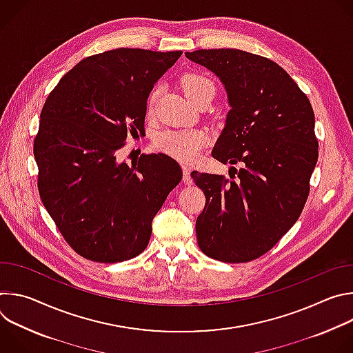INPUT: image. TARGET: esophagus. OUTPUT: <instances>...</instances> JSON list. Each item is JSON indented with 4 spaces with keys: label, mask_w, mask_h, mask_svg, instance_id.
Segmentation results:
<instances>
[{
    "label": "esophagus",
    "mask_w": 353,
    "mask_h": 353,
    "mask_svg": "<svg viewBox=\"0 0 353 353\" xmlns=\"http://www.w3.org/2000/svg\"><path fill=\"white\" fill-rule=\"evenodd\" d=\"M181 168H183V180H184L187 184H192V179H191V170H190L188 165L183 163V165H181Z\"/></svg>",
    "instance_id": "esophagus-1"
}]
</instances>
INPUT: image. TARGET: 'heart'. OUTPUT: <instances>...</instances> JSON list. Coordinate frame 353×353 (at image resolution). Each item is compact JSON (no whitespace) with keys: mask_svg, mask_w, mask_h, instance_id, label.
Masks as SVG:
<instances>
[{"mask_svg":"<svg viewBox=\"0 0 353 353\" xmlns=\"http://www.w3.org/2000/svg\"><path fill=\"white\" fill-rule=\"evenodd\" d=\"M181 88L192 103H195L207 90H215L214 83L210 79L198 74L184 75L181 79ZM154 100L155 96L152 94L149 99V110H152ZM205 142L207 137L201 131H170L161 134L157 138V146L162 152L180 161H191L195 158L198 149L204 146Z\"/></svg>","mask_w":353,"mask_h":353,"instance_id":"b5f03b06","label":"heart"}]
</instances>
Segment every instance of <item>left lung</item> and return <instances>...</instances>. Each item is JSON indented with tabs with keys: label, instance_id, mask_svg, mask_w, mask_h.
I'll list each match as a JSON object with an SVG mask.
<instances>
[{
	"label": "left lung",
	"instance_id": "left-lung-1",
	"mask_svg": "<svg viewBox=\"0 0 353 353\" xmlns=\"http://www.w3.org/2000/svg\"><path fill=\"white\" fill-rule=\"evenodd\" d=\"M185 57L214 72L230 110L212 157L241 165L219 174L192 172L207 203L195 222L198 245L223 263H247L271 250L294 225L319 158L307 96L276 63L236 48Z\"/></svg>",
	"mask_w": 353,
	"mask_h": 353
}]
</instances>
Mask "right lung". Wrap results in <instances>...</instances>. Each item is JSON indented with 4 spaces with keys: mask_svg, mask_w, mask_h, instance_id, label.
I'll use <instances>...</instances> for the list:
<instances>
[{
    "mask_svg": "<svg viewBox=\"0 0 353 353\" xmlns=\"http://www.w3.org/2000/svg\"><path fill=\"white\" fill-rule=\"evenodd\" d=\"M183 52L117 48L79 61L48 94L33 154L39 194L79 256L120 263L146 248L152 221L180 183L165 154L117 162L128 132H142L154 85Z\"/></svg>",
    "mask_w": 353,
    "mask_h": 353,
    "instance_id": "obj_1",
    "label": "right lung"
}]
</instances>
